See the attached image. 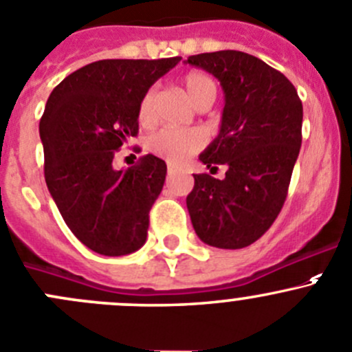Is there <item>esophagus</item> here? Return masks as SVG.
I'll use <instances>...</instances> for the list:
<instances>
[{
    "label": "esophagus",
    "instance_id": "1",
    "mask_svg": "<svg viewBox=\"0 0 352 352\" xmlns=\"http://www.w3.org/2000/svg\"><path fill=\"white\" fill-rule=\"evenodd\" d=\"M177 170H179V166L172 165V163H168V173H175Z\"/></svg>",
    "mask_w": 352,
    "mask_h": 352
}]
</instances>
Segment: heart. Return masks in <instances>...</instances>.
<instances>
[{"instance_id": "heart-1", "label": "heart", "mask_w": 352, "mask_h": 352, "mask_svg": "<svg viewBox=\"0 0 352 352\" xmlns=\"http://www.w3.org/2000/svg\"><path fill=\"white\" fill-rule=\"evenodd\" d=\"M182 82L187 96L196 107L204 103L213 104V101L217 100L218 87L211 75L204 72H189L184 75ZM156 96H158V89L151 85L139 100L138 118L144 127H149L156 120ZM204 142H206L204 135L192 129H160L148 139L149 149L170 163H182L190 155L203 149Z\"/></svg>"}]
</instances>
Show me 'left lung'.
<instances>
[{
  "instance_id": "1",
  "label": "left lung",
  "mask_w": 352,
  "mask_h": 352,
  "mask_svg": "<svg viewBox=\"0 0 352 352\" xmlns=\"http://www.w3.org/2000/svg\"><path fill=\"white\" fill-rule=\"evenodd\" d=\"M187 63L210 72L225 93L218 138L201 162L227 166L225 179L194 175L187 210L197 237L220 249L258 241L280 213L302 141V103L282 72L235 50L201 53Z\"/></svg>"
}]
</instances>
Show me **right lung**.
Listing matches in <instances>:
<instances>
[{
    "label": "right lung",
    "instance_id": "add662e5",
    "mask_svg": "<svg viewBox=\"0 0 352 352\" xmlns=\"http://www.w3.org/2000/svg\"><path fill=\"white\" fill-rule=\"evenodd\" d=\"M180 60L94 61L47 98L39 122L46 186L72 234L98 254L124 256L144 245L166 163L146 155L115 170L113 156L138 135L142 94Z\"/></svg>",
    "mask_w": 352,
    "mask_h": 352
}]
</instances>
